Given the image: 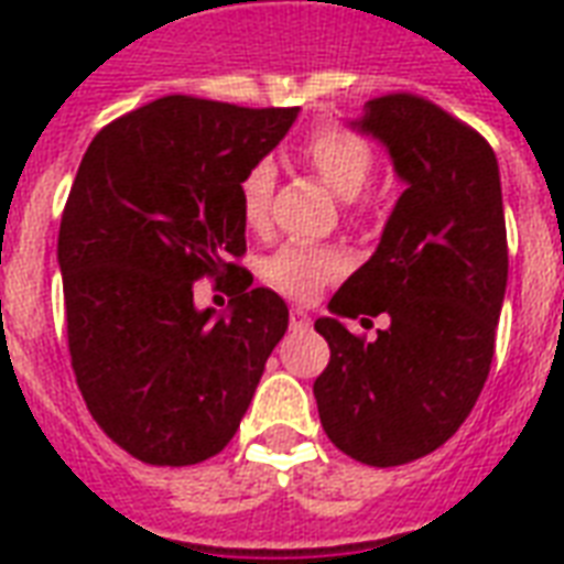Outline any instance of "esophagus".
Here are the masks:
<instances>
[{"mask_svg": "<svg viewBox=\"0 0 564 564\" xmlns=\"http://www.w3.org/2000/svg\"><path fill=\"white\" fill-rule=\"evenodd\" d=\"M308 326H312V317L303 308H291V329H308Z\"/></svg>", "mask_w": 564, "mask_h": 564, "instance_id": "obj_1", "label": "esophagus"}]
</instances>
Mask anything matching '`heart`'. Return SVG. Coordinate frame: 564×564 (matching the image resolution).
Masks as SVG:
<instances>
[{"label": "heart", "instance_id": "obj_1", "mask_svg": "<svg viewBox=\"0 0 564 564\" xmlns=\"http://www.w3.org/2000/svg\"><path fill=\"white\" fill-rule=\"evenodd\" d=\"M303 161L314 170V176L329 187L332 194L350 203L365 191L373 170V155L370 147L359 134L329 126L305 141ZM273 164L259 161L247 170L241 182V214L252 229H259L268 220L270 194H273ZM344 270V259L335 250L326 247H312V243H282L261 264V273L270 285L294 300H308L321 291L329 279H335Z\"/></svg>", "mask_w": 564, "mask_h": 564}]
</instances>
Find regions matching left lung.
<instances>
[{
	"instance_id": "left-lung-1",
	"label": "left lung",
	"mask_w": 564,
	"mask_h": 564,
	"mask_svg": "<svg viewBox=\"0 0 564 564\" xmlns=\"http://www.w3.org/2000/svg\"><path fill=\"white\" fill-rule=\"evenodd\" d=\"M350 126L386 147L405 191L314 323L329 341L314 400L335 447L391 468L438 449L486 386L509 276L503 194L486 138L421 96L370 99ZM359 313L392 326L356 339L343 321Z\"/></svg>"
}]
</instances>
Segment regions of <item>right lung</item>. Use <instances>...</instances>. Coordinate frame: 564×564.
Here are the masks:
<instances>
[{
	"mask_svg": "<svg viewBox=\"0 0 564 564\" xmlns=\"http://www.w3.org/2000/svg\"><path fill=\"white\" fill-rule=\"evenodd\" d=\"M300 108L164 96L87 147L61 217L69 359L108 438L147 465L220 453L252 403L288 305L250 288L241 182ZM235 275L229 313L196 310L193 282Z\"/></svg>",
	"mask_w": 564,
	"mask_h": 564,
	"instance_id": "1",
	"label": "right lung"
}]
</instances>
